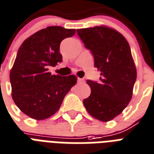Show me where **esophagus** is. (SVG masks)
<instances>
[{
    "mask_svg": "<svg viewBox=\"0 0 154 154\" xmlns=\"http://www.w3.org/2000/svg\"><path fill=\"white\" fill-rule=\"evenodd\" d=\"M78 82H79V83H83V82H84V79H83L79 78L78 79Z\"/></svg>",
    "mask_w": 154,
    "mask_h": 154,
    "instance_id": "obj_1",
    "label": "esophagus"
}]
</instances>
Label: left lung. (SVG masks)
<instances>
[{
  "instance_id": "1",
  "label": "left lung",
  "mask_w": 154,
  "mask_h": 154,
  "mask_svg": "<svg viewBox=\"0 0 154 154\" xmlns=\"http://www.w3.org/2000/svg\"><path fill=\"white\" fill-rule=\"evenodd\" d=\"M77 33L100 72L99 83L87 80L91 92L83 104L94 118L110 121L122 112L133 96L137 69L130 46L122 34L108 26L79 29Z\"/></svg>"
}]
</instances>
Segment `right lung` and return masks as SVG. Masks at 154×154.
Here are the masks:
<instances>
[{
  "mask_svg": "<svg viewBox=\"0 0 154 154\" xmlns=\"http://www.w3.org/2000/svg\"><path fill=\"white\" fill-rule=\"evenodd\" d=\"M75 34V29L49 26L29 37L18 49L9 74L12 98L30 118L45 120L55 114L77 82L73 75H55L48 71L63 61L61 42Z\"/></svg>",
  "mask_w": 154,
  "mask_h": 154,
  "instance_id": "1",
  "label": "right lung"
}]
</instances>
